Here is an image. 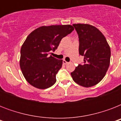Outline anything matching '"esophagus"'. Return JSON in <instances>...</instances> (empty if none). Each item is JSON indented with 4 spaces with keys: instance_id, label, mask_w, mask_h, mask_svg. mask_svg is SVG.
Instances as JSON below:
<instances>
[{
    "instance_id": "1",
    "label": "esophagus",
    "mask_w": 121,
    "mask_h": 121,
    "mask_svg": "<svg viewBox=\"0 0 121 121\" xmlns=\"http://www.w3.org/2000/svg\"><path fill=\"white\" fill-rule=\"evenodd\" d=\"M63 63H64V64H65V65L68 64V62H67V61H66L65 60H63Z\"/></svg>"
}]
</instances>
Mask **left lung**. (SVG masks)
I'll return each mask as SVG.
<instances>
[{
    "label": "left lung",
    "instance_id": "8db88e82",
    "mask_svg": "<svg viewBox=\"0 0 121 121\" xmlns=\"http://www.w3.org/2000/svg\"><path fill=\"white\" fill-rule=\"evenodd\" d=\"M79 38V54L84 62L71 73L75 82L84 87L94 86L102 80L109 68L111 48L105 36L93 26L74 24Z\"/></svg>",
    "mask_w": 121,
    "mask_h": 121
}]
</instances>
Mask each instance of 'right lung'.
I'll use <instances>...</instances> for the list:
<instances>
[{
	"label": "right lung",
	"mask_w": 121,
	"mask_h": 121,
	"mask_svg": "<svg viewBox=\"0 0 121 121\" xmlns=\"http://www.w3.org/2000/svg\"><path fill=\"white\" fill-rule=\"evenodd\" d=\"M74 30L71 25L41 26L31 32L21 49L20 67L27 82L39 89L55 84L63 60L49 56L57 49L63 38Z\"/></svg>",
	"instance_id": "obj_1"
}]
</instances>
